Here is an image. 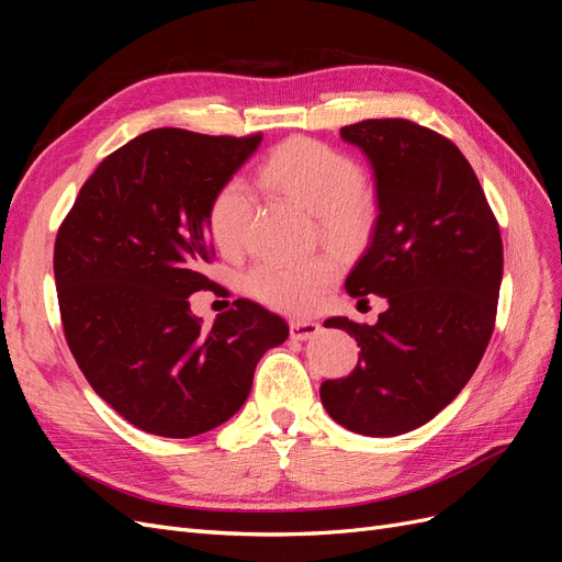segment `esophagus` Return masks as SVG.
<instances>
[{
	"label": "esophagus",
	"mask_w": 562,
	"mask_h": 562,
	"mask_svg": "<svg viewBox=\"0 0 562 562\" xmlns=\"http://www.w3.org/2000/svg\"><path fill=\"white\" fill-rule=\"evenodd\" d=\"M321 333V326L314 321H291V337L293 339H312Z\"/></svg>",
	"instance_id": "obj_1"
}]
</instances>
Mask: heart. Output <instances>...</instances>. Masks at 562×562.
Wrapping results in <instances>:
<instances>
[{"label":"heart","instance_id":"heart-1","mask_svg":"<svg viewBox=\"0 0 562 562\" xmlns=\"http://www.w3.org/2000/svg\"><path fill=\"white\" fill-rule=\"evenodd\" d=\"M260 178L271 190L316 213L321 234L337 246L359 244L375 220V194L363 182L361 166L321 140H285L267 157ZM255 206V194L244 178L232 176L217 187L209 229L220 250L234 255L246 246ZM337 274L339 260L330 252L310 260L265 258L246 274V291L271 310L307 314L318 307Z\"/></svg>","mask_w":562,"mask_h":562}]
</instances>
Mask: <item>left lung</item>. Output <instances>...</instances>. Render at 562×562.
Wrapping results in <instances>:
<instances>
[{
    "mask_svg": "<svg viewBox=\"0 0 562 562\" xmlns=\"http://www.w3.org/2000/svg\"><path fill=\"white\" fill-rule=\"evenodd\" d=\"M339 135L370 159L380 209L345 288L359 302L382 295L389 310L375 326L326 321L361 353L351 375L321 384V403L349 431L401 436L452 403L483 359L504 269L499 225L446 135L407 119H366Z\"/></svg>",
    "mask_w": 562,
    "mask_h": 562,
    "instance_id": "left-lung-1",
    "label": "left lung"
}]
</instances>
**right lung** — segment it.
I'll return each mask as SVG.
<instances>
[{"label": "right lung", "instance_id": "add662e5", "mask_svg": "<svg viewBox=\"0 0 562 562\" xmlns=\"http://www.w3.org/2000/svg\"><path fill=\"white\" fill-rule=\"evenodd\" d=\"M246 138L155 128L100 161L56 236L54 274L67 347L95 394L133 427L206 434L246 403L262 353L288 326L234 300L209 330L190 295L215 283L209 209L258 149Z\"/></svg>", "mask_w": 562, "mask_h": 562}]
</instances>
